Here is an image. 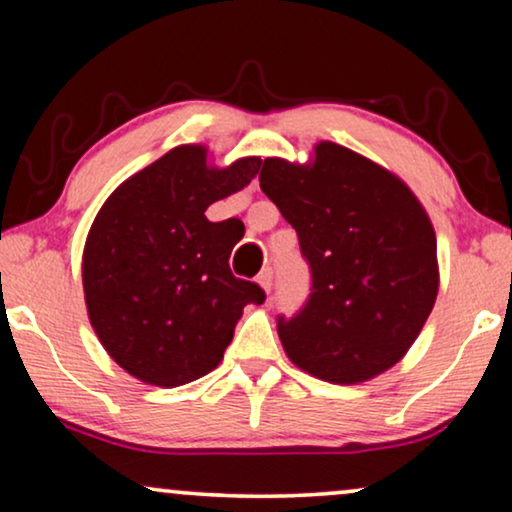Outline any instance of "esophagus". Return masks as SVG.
I'll return each mask as SVG.
<instances>
[{
    "instance_id": "esophagus-1",
    "label": "esophagus",
    "mask_w": 512,
    "mask_h": 512,
    "mask_svg": "<svg viewBox=\"0 0 512 512\" xmlns=\"http://www.w3.org/2000/svg\"><path fill=\"white\" fill-rule=\"evenodd\" d=\"M258 284H261L263 289L270 293V289H272V268H263L261 270V275H258Z\"/></svg>"
}]
</instances>
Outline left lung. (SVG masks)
<instances>
[{"mask_svg": "<svg viewBox=\"0 0 512 512\" xmlns=\"http://www.w3.org/2000/svg\"><path fill=\"white\" fill-rule=\"evenodd\" d=\"M258 181L310 265L305 305L277 317L289 359L333 384L401 361L438 293L436 233L410 188L333 142L314 146L310 165L265 158Z\"/></svg>", "mask_w": 512, "mask_h": 512, "instance_id": "1", "label": "left lung"}]
</instances>
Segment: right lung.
Returning a JSON list of instances; mask_svg holds the SVG:
<instances>
[{
  "instance_id": "right-lung-1",
  "label": "right lung",
  "mask_w": 512,
  "mask_h": 512,
  "mask_svg": "<svg viewBox=\"0 0 512 512\" xmlns=\"http://www.w3.org/2000/svg\"><path fill=\"white\" fill-rule=\"evenodd\" d=\"M261 158L216 170L202 146H177L104 202L83 249V291L97 338L123 370L179 387L219 366L244 305L265 291L230 270L237 228L209 221Z\"/></svg>"
}]
</instances>
